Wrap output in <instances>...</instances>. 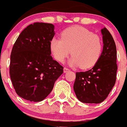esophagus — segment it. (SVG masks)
Returning <instances> with one entry per match:
<instances>
[{
  "instance_id": "esophagus-1",
  "label": "esophagus",
  "mask_w": 127,
  "mask_h": 127,
  "mask_svg": "<svg viewBox=\"0 0 127 127\" xmlns=\"http://www.w3.org/2000/svg\"><path fill=\"white\" fill-rule=\"evenodd\" d=\"M68 71H69V69H68V68H67V67L64 68V73L68 72Z\"/></svg>"
}]
</instances>
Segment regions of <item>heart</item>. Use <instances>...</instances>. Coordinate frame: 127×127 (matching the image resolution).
<instances>
[{"mask_svg": "<svg viewBox=\"0 0 127 127\" xmlns=\"http://www.w3.org/2000/svg\"><path fill=\"white\" fill-rule=\"evenodd\" d=\"M102 40L97 34L85 28L72 26L62 32L61 39L53 38L50 42L52 54L57 61L64 62L71 54V66L88 69L96 64L102 50Z\"/></svg>", "mask_w": 127, "mask_h": 127, "instance_id": "obj_1", "label": "heart"}]
</instances>
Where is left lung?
<instances>
[{
    "label": "left lung",
    "instance_id": "obj_1",
    "mask_svg": "<svg viewBox=\"0 0 127 127\" xmlns=\"http://www.w3.org/2000/svg\"><path fill=\"white\" fill-rule=\"evenodd\" d=\"M103 47L91 69L76 73L74 83L77 98L85 103H99L107 98L116 83L118 66L116 44L105 28L101 30Z\"/></svg>",
    "mask_w": 127,
    "mask_h": 127
}]
</instances>
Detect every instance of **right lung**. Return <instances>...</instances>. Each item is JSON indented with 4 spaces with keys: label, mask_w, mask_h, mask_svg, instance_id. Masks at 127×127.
<instances>
[{
    "label": "right lung",
    "mask_w": 127,
    "mask_h": 127,
    "mask_svg": "<svg viewBox=\"0 0 127 127\" xmlns=\"http://www.w3.org/2000/svg\"><path fill=\"white\" fill-rule=\"evenodd\" d=\"M55 34L52 24L35 22L18 36L10 56L9 74L20 97L38 102L47 97L63 67L51 56V40Z\"/></svg>",
    "instance_id": "add662e5"
}]
</instances>
